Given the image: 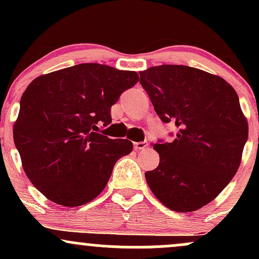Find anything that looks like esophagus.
<instances>
[{
  "instance_id": "34e87169",
  "label": "esophagus",
  "mask_w": 259,
  "mask_h": 259,
  "mask_svg": "<svg viewBox=\"0 0 259 259\" xmlns=\"http://www.w3.org/2000/svg\"><path fill=\"white\" fill-rule=\"evenodd\" d=\"M147 146H148V142H147V141L134 142V148H135L136 151H139V150H144V148H146Z\"/></svg>"
}]
</instances>
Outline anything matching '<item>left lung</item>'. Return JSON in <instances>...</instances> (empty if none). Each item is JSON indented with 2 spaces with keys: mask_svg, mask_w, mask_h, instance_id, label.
<instances>
[{
  "mask_svg": "<svg viewBox=\"0 0 259 259\" xmlns=\"http://www.w3.org/2000/svg\"><path fill=\"white\" fill-rule=\"evenodd\" d=\"M158 117L178 127L174 141L154 144L158 167L146 171L151 191L169 209L194 212L212 202L236 174L248 138L247 119L229 82L187 65L140 72Z\"/></svg>",
  "mask_w": 259,
  "mask_h": 259,
  "instance_id": "8db88e82",
  "label": "left lung"
}]
</instances>
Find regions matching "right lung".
<instances>
[{
  "label": "right lung",
  "instance_id": "add662e5",
  "mask_svg": "<svg viewBox=\"0 0 259 259\" xmlns=\"http://www.w3.org/2000/svg\"><path fill=\"white\" fill-rule=\"evenodd\" d=\"M139 81L136 72L82 63L37 76L25 89L13 139L26 177L59 206L89 203L103 191L126 139L99 134L111 107Z\"/></svg>",
  "mask_w": 259,
  "mask_h": 259
}]
</instances>
